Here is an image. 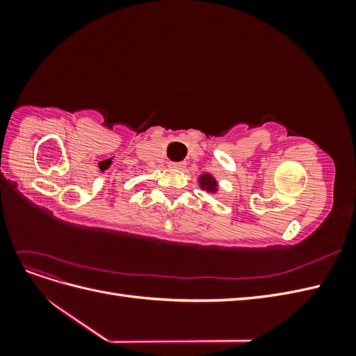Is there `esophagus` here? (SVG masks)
I'll return each mask as SVG.
<instances>
[{
	"label": "esophagus",
	"instance_id": "34e87169",
	"mask_svg": "<svg viewBox=\"0 0 356 356\" xmlns=\"http://www.w3.org/2000/svg\"><path fill=\"white\" fill-rule=\"evenodd\" d=\"M170 168H174V169H184V168H186V163H184V161H172Z\"/></svg>",
	"mask_w": 356,
	"mask_h": 356
}]
</instances>
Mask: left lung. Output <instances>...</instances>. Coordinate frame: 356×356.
<instances>
[{
	"label": "left lung",
	"instance_id": "8db88e82",
	"mask_svg": "<svg viewBox=\"0 0 356 356\" xmlns=\"http://www.w3.org/2000/svg\"><path fill=\"white\" fill-rule=\"evenodd\" d=\"M199 184H200L202 190H207V191H209V193H215V191L218 190V187H217V181H215V179H213V177H212V175H209V174H203V175H200Z\"/></svg>",
	"mask_w": 356,
	"mask_h": 356
}]
</instances>
